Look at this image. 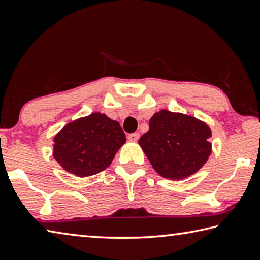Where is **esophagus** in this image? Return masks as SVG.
<instances>
[{
    "mask_svg": "<svg viewBox=\"0 0 260 260\" xmlns=\"http://www.w3.org/2000/svg\"><path fill=\"white\" fill-rule=\"evenodd\" d=\"M127 139H129L130 142H137V140L139 139V134H137V133L129 134L127 135Z\"/></svg>",
    "mask_w": 260,
    "mask_h": 260,
    "instance_id": "obj_1",
    "label": "esophagus"
}]
</instances>
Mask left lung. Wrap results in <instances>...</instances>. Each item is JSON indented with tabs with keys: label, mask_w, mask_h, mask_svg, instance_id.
<instances>
[{
	"label": "left lung",
	"mask_w": 260,
	"mask_h": 260,
	"mask_svg": "<svg viewBox=\"0 0 260 260\" xmlns=\"http://www.w3.org/2000/svg\"><path fill=\"white\" fill-rule=\"evenodd\" d=\"M210 137L211 130L204 122L162 109L151 117L149 130L138 143L158 175L180 180L198 172L208 161Z\"/></svg>",
	"instance_id": "left-lung-1"
}]
</instances>
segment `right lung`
I'll use <instances>...</instances> for the list:
<instances>
[{
    "mask_svg": "<svg viewBox=\"0 0 260 260\" xmlns=\"http://www.w3.org/2000/svg\"><path fill=\"white\" fill-rule=\"evenodd\" d=\"M53 142V157L59 165L77 177H88L109 167L126 139L117 121L92 113L68 123Z\"/></svg>",
    "mask_w": 260,
    "mask_h": 260,
    "instance_id": "1",
    "label": "right lung"
}]
</instances>
